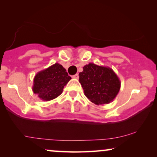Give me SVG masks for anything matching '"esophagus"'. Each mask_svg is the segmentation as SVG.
Masks as SVG:
<instances>
[{
  "mask_svg": "<svg viewBox=\"0 0 157 157\" xmlns=\"http://www.w3.org/2000/svg\"><path fill=\"white\" fill-rule=\"evenodd\" d=\"M73 78H75V79H78V74H75V75H74V76H72Z\"/></svg>",
  "mask_w": 157,
  "mask_h": 157,
  "instance_id": "34e87169",
  "label": "esophagus"
}]
</instances>
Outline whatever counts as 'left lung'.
Returning <instances> with one entry per match:
<instances>
[{"instance_id": "left-lung-1", "label": "left lung", "mask_w": 157, "mask_h": 157, "mask_svg": "<svg viewBox=\"0 0 157 157\" xmlns=\"http://www.w3.org/2000/svg\"><path fill=\"white\" fill-rule=\"evenodd\" d=\"M79 82L85 96L96 105L107 104L116 98L121 81L111 68L90 63L79 73Z\"/></svg>"}]
</instances>
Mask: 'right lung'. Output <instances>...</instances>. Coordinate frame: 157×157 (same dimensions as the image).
<instances>
[{"label": "right lung", "instance_id": "obj_1", "mask_svg": "<svg viewBox=\"0 0 157 157\" xmlns=\"http://www.w3.org/2000/svg\"><path fill=\"white\" fill-rule=\"evenodd\" d=\"M71 79L63 66L56 63L37 73L32 90L40 99L48 101L61 95Z\"/></svg>", "mask_w": 157, "mask_h": 157}]
</instances>
